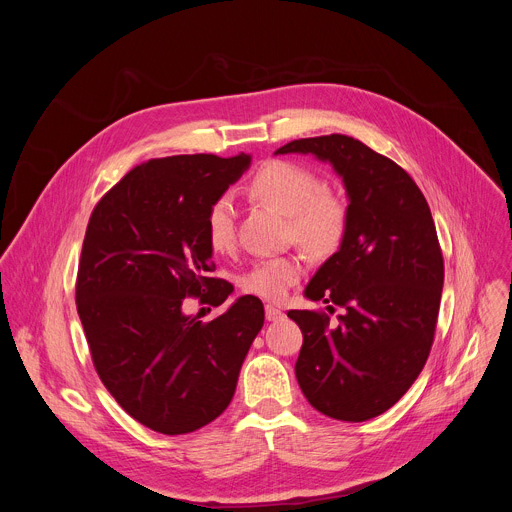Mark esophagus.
<instances>
[{"instance_id": "esophagus-1", "label": "esophagus", "mask_w": 512, "mask_h": 512, "mask_svg": "<svg viewBox=\"0 0 512 512\" xmlns=\"http://www.w3.org/2000/svg\"><path fill=\"white\" fill-rule=\"evenodd\" d=\"M265 318H267L269 322H277V320H281V318H283V312H281L279 308H275V306L267 304V306H265Z\"/></svg>"}]
</instances>
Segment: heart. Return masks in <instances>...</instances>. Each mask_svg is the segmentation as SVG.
I'll return each mask as SVG.
<instances>
[{
  "label": "heart",
  "instance_id": "obj_1",
  "mask_svg": "<svg viewBox=\"0 0 512 512\" xmlns=\"http://www.w3.org/2000/svg\"><path fill=\"white\" fill-rule=\"evenodd\" d=\"M249 192L287 216L289 233L316 257L332 255L348 227V210L340 196L320 184L306 166L289 160L265 162L251 178ZM206 239L212 251L229 253L235 247V210L223 196L212 202L206 214ZM304 273L296 255L257 261L241 279L243 289L263 300H281Z\"/></svg>",
  "mask_w": 512,
  "mask_h": 512
}]
</instances>
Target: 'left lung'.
Here are the masks:
<instances>
[{
    "instance_id": "left-lung-1",
    "label": "left lung",
    "mask_w": 512,
    "mask_h": 512,
    "mask_svg": "<svg viewBox=\"0 0 512 512\" xmlns=\"http://www.w3.org/2000/svg\"><path fill=\"white\" fill-rule=\"evenodd\" d=\"M275 154H312L344 182L346 235L304 291L344 314L338 324L314 310L287 316L304 334L296 377L310 405L332 419L367 421L407 393L433 344L444 257L431 210L401 166L354 137L294 139Z\"/></svg>"
}]
</instances>
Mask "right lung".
Here are the masks:
<instances>
[{
    "label": "right lung",
    "mask_w": 512,
    "mask_h": 512,
    "mask_svg": "<svg viewBox=\"0 0 512 512\" xmlns=\"http://www.w3.org/2000/svg\"><path fill=\"white\" fill-rule=\"evenodd\" d=\"M251 156L150 160L95 206L77 275V310L93 364L115 401L166 435L221 415L263 328V304L239 298L202 324L184 298L221 306L233 291L212 277L206 214L249 168Z\"/></svg>",
    "instance_id": "right-lung-1"
}]
</instances>
